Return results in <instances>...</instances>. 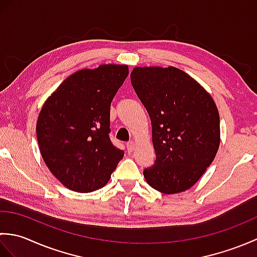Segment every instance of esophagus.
Returning a JSON list of instances; mask_svg holds the SVG:
<instances>
[{"instance_id": "34e87169", "label": "esophagus", "mask_w": 257, "mask_h": 257, "mask_svg": "<svg viewBox=\"0 0 257 257\" xmlns=\"http://www.w3.org/2000/svg\"><path fill=\"white\" fill-rule=\"evenodd\" d=\"M125 147H127L128 152H133L135 150V143L134 141H129V143H127V145H125Z\"/></svg>"}]
</instances>
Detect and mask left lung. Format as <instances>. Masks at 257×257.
<instances>
[{
	"label": "left lung",
	"mask_w": 257,
	"mask_h": 257,
	"mask_svg": "<svg viewBox=\"0 0 257 257\" xmlns=\"http://www.w3.org/2000/svg\"><path fill=\"white\" fill-rule=\"evenodd\" d=\"M132 85L149 113L156 161L144 170L166 194L190 189L214 160L220 116L209 92L176 67H136Z\"/></svg>",
	"instance_id": "1"
}]
</instances>
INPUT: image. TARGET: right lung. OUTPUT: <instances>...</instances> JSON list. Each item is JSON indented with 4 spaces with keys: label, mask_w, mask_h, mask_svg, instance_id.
<instances>
[{
    "label": "right lung",
    "mask_w": 257,
    "mask_h": 257,
    "mask_svg": "<svg viewBox=\"0 0 257 257\" xmlns=\"http://www.w3.org/2000/svg\"><path fill=\"white\" fill-rule=\"evenodd\" d=\"M128 73L125 65L112 64L78 70L43 106L36 124L41 155L66 188H102L122 159L123 150L109 138L110 105Z\"/></svg>",
    "instance_id": "right-lung-1"
}]
</instances>
